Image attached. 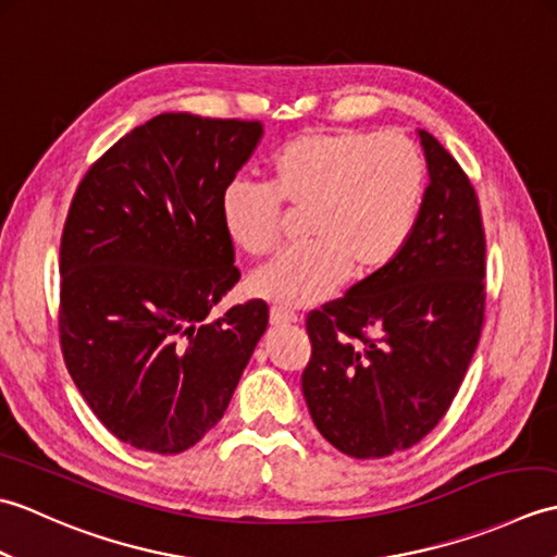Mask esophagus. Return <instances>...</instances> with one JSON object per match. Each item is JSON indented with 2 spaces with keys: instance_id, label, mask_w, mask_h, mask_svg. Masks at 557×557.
<instances>
[{
  "instance_id": "esophagus-1",
  "label": "esophagus",
  "mask_w": 557,
  "mask_h": 557,
  "mask_svg": "<svg viewBox=\"0 0 557 557\" xmlns=\"http://www.w3.org/2000/svg\"><path fill=\"white\" fill-rule=\"evenodd\" d=\"M299 321V315L297 313H292V311H285V309H270V323L272 325H294Z\"/></svg>"
}]
</instances>
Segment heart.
I'll list each match as a JSON object with an SVG mask.
<instances>
[{"label": "heart", "mask_w": 557, "mask_h": 557, "mask_svg": "<svg viewBox=\"0 0 557 557\" xmlns=\"http://www.w3.org/2000/svg\"><path fill=\"white\" fill-rule=\"evenodd\" d=\"M268 176L270 186H224L222 227L248 256H265L282 239V206L306 212L309 244L256 270L248 289L280 306H311L335 294L349 272L366 280L401 253L421 210L425 160L401 134L330 128L280 146Z\"/></svg>", "instance_id": "1"}]
</instances>
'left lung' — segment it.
Listing matches in <instances>:
<instances>
[{
  "instance_id": "1",
  "label": "left lung",
  "mask_w": 557,
  "mask_h": 557,
  "mask_svg": "<svg viewBox=\"0 0 557 557\" xmlns=\"http://www.w3.org/2000/svg\"><path fill=\"white\" fill-rule=\"evenodd\" d=\"M431 184L401 253L306 318L301 389L339 453L387 457L417 445L453 405L486 315V234L474 186L429 132Z\"/></svg>"
}]
</instances>
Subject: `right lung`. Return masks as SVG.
Returning <instances> with one entry per match:
<instances>
[{
    "mask_svg": "<svg viewBox=\"0 0 557 557\" xmlns=\"http://www.w3.org/2000/svg\"><path fill=\"white\" fill-rule=\"evenodd\" d=\"M263 124L164 112L83 176L59 246V342L122 443L180 455L215 425L268 327L253 299L208 321L242 272L220 196Z\"/></svg>",
    "mask_w": 557,
    "mask_h": 557,
    "instance_id": "1",
    "label": "right lung"
}]
</instances>
